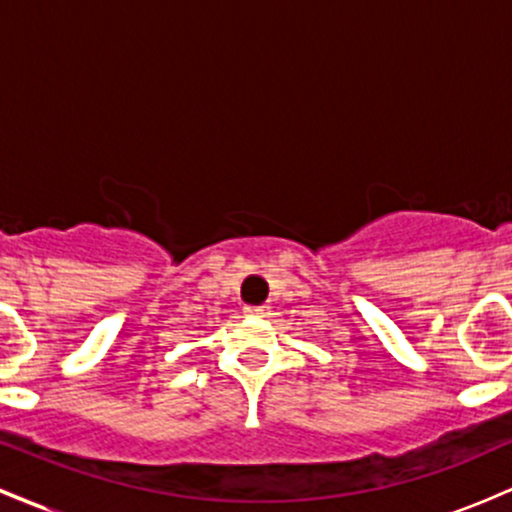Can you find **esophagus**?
<instances>
[{
  "instance_id": "esophagus-1",
  "label": "esophagus",
  "mask_w": 512,
  "mask_h": 512,
  "mask_svg": "<svg viewBox=\"0 0 512 512\" xmlns=\"http://www.w3.org/2000/svg\"><path fill=\"white\" fill-rule=\"evenodd\" d=\"M245 315L267 317L269 315V305H245Z\"/></svg>"
}]
</instances>
